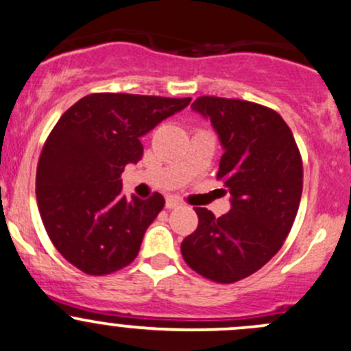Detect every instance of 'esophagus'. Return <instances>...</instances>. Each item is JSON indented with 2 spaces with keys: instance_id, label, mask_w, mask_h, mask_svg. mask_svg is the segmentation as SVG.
Listing matches in <instances>:
<instances>
[{
  "instance_id": "1",
  "label": "esophagus",
  "mask_w": 351,
  "mask_h": 351,
  "mask_svg": "<svg viewBox=\"0 0 351 351\" xmlns=\"http://www.w3.org/2000/svg\"><path fill=\"white\" fill-rule=\"evenodd\" d=\"M180 206H182V202H180V199H176V198H168L167 199L168 210H175V208H180Z\"/></svg>"
}]
</instances>
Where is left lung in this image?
Wrapping results in <instances>:
<instances>
[{
	"mask_svg": "<svg viewBox=\"0 0 351 351\" xmlns=\"http://www.w3.org/2000/svg\"><path fill=\"white\" fill-rule=\"evenodd\" d=\"M191 110L218 134L217 176L232 210L217 218L195 208L198 228L183 240L182 255L211 282L233 283L268 263L290 233L303 190L302 156L285 119L267 106L202 96Z\"/></svg>",
	"mask_w": 351,
	"mask_h": 351,
	"instance_id": "1",
	"label": "left lung"
}]
</instances>
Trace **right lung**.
Wrapping results in <instances>:
<instances>
[{"instance_id": "1", "label": "right lung", "mask_w": 351, "mask_h": 351, "mask_svg": "<svg viewBox=\"0 0 351 351\" xmlns=\"http://www.w3.org/2000/svg\"><path fill=\"white\" fill-rule=\"evenodd\" d=\"M191 98L93 93L63 113L36 169L41 219L64 260L88 275L126 267L165 198H126L121 173L143 156L141 136L190 105Z\"/></svg>"}]
</instances>
